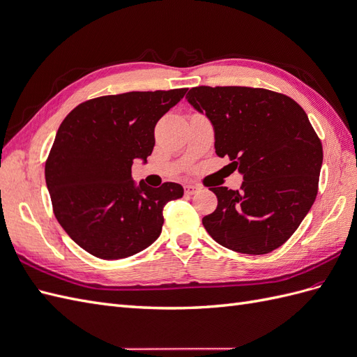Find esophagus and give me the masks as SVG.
Listing matches in <instances>:
<instances>
[{"label":"esophagus","mask_w":357,"mask_h":357,"mask_svg":"<svg viewBox=\"0 0 357 357\" xmlns=\"http://www.w3.org/2000/svg\"><path fill=\"white\" fill-rule=\"evenodd\" d=\"M198 190H199V186H197V185H186L185 186V193H186V195H195Z\"/></svg>","instance_id":"esophagus-1"}]
</instances>
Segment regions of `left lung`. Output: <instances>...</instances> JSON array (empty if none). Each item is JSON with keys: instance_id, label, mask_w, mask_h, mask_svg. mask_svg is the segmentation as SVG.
I'll return each mask as SVG.
<instances>
[{"instance_id": "obj_1", "label": "left lung", "mask_w": 357, "mask_h": 357, "mask_svg": "<svg viewBox=\"0 0 357 357\" xmlns=\"http://www.w3.org/2000/svg\"><path fill=\"white\" fill-rule=\"evenodd\" d=\"M214 129V149L243 176L240 190L210 188L218 208L202 219L229 250L265 255L283 245L317 195L323 149L289 96L245 86H198L186 95Z\"/></svg>"}]
</instances>
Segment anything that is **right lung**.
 I'll return each instance as SVG.
<instances>
[{
	"label": "right lung",
	"instance_id": "right-lung-1",
	"mask_svg": "<svg viewBox=\"0 0 357 357\" xmlns=\"http://www.w3.org/2000/svg\"><path fill=\"white\" fill-rule=\"evenodd\" d=\"M188 89L126 92L89 100L63 119L46 162L53 211L83 250L113 261L144 250L160 235L178 183L150 188L132 180L134 159L146 164L155 126Z\"/></svg>",
	"mask_w": 357,
	"mask_h": 357
}]
</instances>
